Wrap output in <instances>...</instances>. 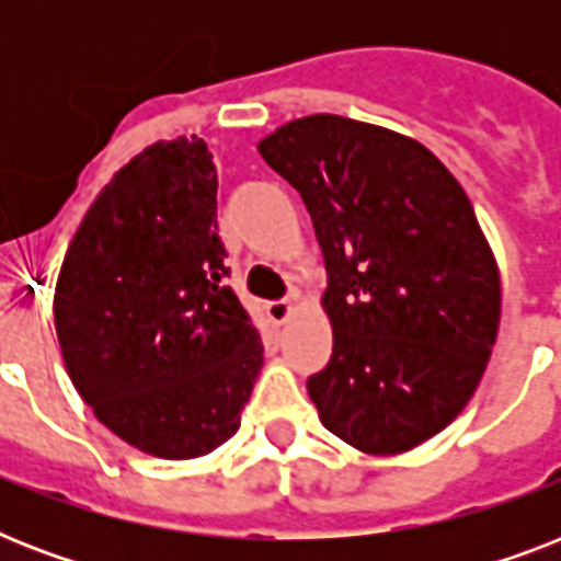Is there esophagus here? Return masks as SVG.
<instances>
[{
    "instance_id": "esophagus-1",
    "label": "esophagus",
    "mask_w": 561,
    "mask_h": 561,
    "mask_svg": "<svg viewBox=\"0 0 561 561\" xmlns=\"http://www.w3.org/2000/svg\"><path fill=\"white\" fill-rule=\"evenodd\" d=\"M294 302H288V299H282V302H267V317H271L273 325H285L294 317Z\"/></svg>"
}]
</instances>
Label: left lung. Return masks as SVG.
Masks as SVG:
<instances>
[{
    "label": "left lung",
    "mask_w": 561,
    "mask_h": 561,
    "mask_svg": "<svg viewBox=\"0 0 561 561\" xmlns=\"http://www.w3.org/2000/svg\"><path fill=\"white\" fill-rule=\"evenodd\" d=\"M259 153L306 201L323 250L334 350L308 378L320 422L369 457L436 436L495 350L501 271L469 194L425 145L317 113Z\"/></svg>",
    "instance_id": "obj_1"
}]
</instances>
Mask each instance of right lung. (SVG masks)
Segmentation results:
<instances>
[{"mask_svg":"<svg viewBox=\"0 0 561 561\" xmlns=\"http://www.w3.org/2000/svg\"><path fill=\"white\" fill-rule=\"evenodd\" d=\"M218 178L197 136L148 145L75 229L55 285L66 373L101 425L160 460L224 445L264 367L224 279Z\"/></svg>","mask_w":561,"mask_h":561,"instance_id":"add662e5","label":"right lung"}]
</instances>
